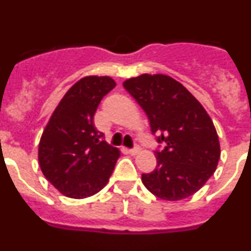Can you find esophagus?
Segmentation results:
<instances>
[{"mask_svg": "<svg viewBox=\"0 0 251 251\" xmlns=\"http://www.w3.org/2000/svg\"><path fill=\"white\" fill-rule=\"evenodd\" d=\"M128 153H129L130 156H136V154H138L139 153V147L138 146H136V147L132 148V150H128Z\"/></svg>", "mask_w": 251, "mask_h": 251, "instance_id": "esophagus-1", "label": "esophagus"}]
</instances>
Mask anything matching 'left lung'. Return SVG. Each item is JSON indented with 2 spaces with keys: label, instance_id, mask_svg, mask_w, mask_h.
<instances>
[{
  "label": "left lung",
  "instance_id": "8db88e82",
  "mask_svg": "<svg viewBox=\"0 0 251 251\" xmlns=\"http://www.w3.org/2000/svg\"><path fill=\"white\" fill-rule=\"evenodd\" d=\"M150 119L151 130L165 148L156 151L157 166L142 175L148 191L162 200L192 196L214 175L220 143L210 115L174 77L142 74L123 83Z\"/></svg>",
  "mask_w": 251,
  "mask_h": 251
}]
</instances>
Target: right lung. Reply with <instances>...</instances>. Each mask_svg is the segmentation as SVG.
<instances>
[{
	"instance_id": "1",
	"label": "right lung",
	"mask_w": 251,
	"mask_h": 251,
	"mask_svg": "<svg viewBox=\"0 0 251 251\" xmlns=\"http://www.w3.org/2000/svg\"><path fill=\"white\" fill-rule=\"evenodd\" d=\"M114 86L109 76L83 77L66 92L46 124L39 143L40 168L64 196H93L112 176L121 153L103 141L93 119Z\"/></svg>"
}]
</instances>
